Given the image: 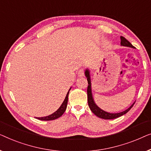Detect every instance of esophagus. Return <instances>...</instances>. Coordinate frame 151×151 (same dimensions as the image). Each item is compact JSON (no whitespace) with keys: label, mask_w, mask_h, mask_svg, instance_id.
Returning <instances> with one entry per match:
<instances>
[{"label":"esophagus","mask_w":151,"mask_h":151,"mask_svg":"<svg viewBox=\"0 0 151 151\" xmlns=\"http://www.w3.org/2000/svg\"><path fill=\"white\" fill-rule=\"evenodd\" d=\"M85 75V71L83 69H80L78 71V76H83Z\"/></svg>","instance_id":"esophagus-1"}]
</instances>
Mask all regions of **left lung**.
<instances>
[{"mask_svg": "<svg viewBox=\"0 0 151 151\" xmlns=\"http://www.w3.org/2000/svg\"><path fill=\"white\" fill-rule=\"evenodd\" d=\"M120 40H121V42H120L121 46L134 48V46H133L132 44H131L130 42L126 39V38H124V37H122V36H121ZM85 75H86V76L87 77V80H88V90H87V92H88V101L89 107H90L91 111H92L93 113H94L95 115L98 116L99 118L105 119V120H111V119L118 118L120 117V116H122L124 115V114H127V112H128L129 110L132 108L133 105L135 104L133 103L130 107H129L128 109L124 110V111L120 112V113L111 114V113H109V112L103 111V110H102L101 108L98 107V106L96 105V103H94V99H93V96L92 94V88H91L90 75V71H89L88 69L86 70V71H85Z\"/></svg>", "mask_w": 151, "mask_h": 151, "instance_id": "left-lung-1", "label": "left lung"}]
</instances>
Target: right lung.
Instances as JSON below:
<instances>
[{
  "label": "right lung",
  "mask_w": 151,
  "mask_h": 151,
  "mask_svg": "<svg viewBox=\"0 0 151 151\" xmlns=\"http://www.w3.org/2000/svg\"><path fill=\"white\" fill-rule=\"evenodd\" d=\"M70 89L71 88H70L69 91L68 92L66 96H65L64 101H63L62 104H61L60 107H59L56 111L48 116H45V117H41V118H37V119H38V120H55V119L61 117V116L63 115V114L65 112V109H66L68 100V94H69V92H70Z\"/></svg>",
  "instance_id": "right-lung-1"
}]
</instances>
